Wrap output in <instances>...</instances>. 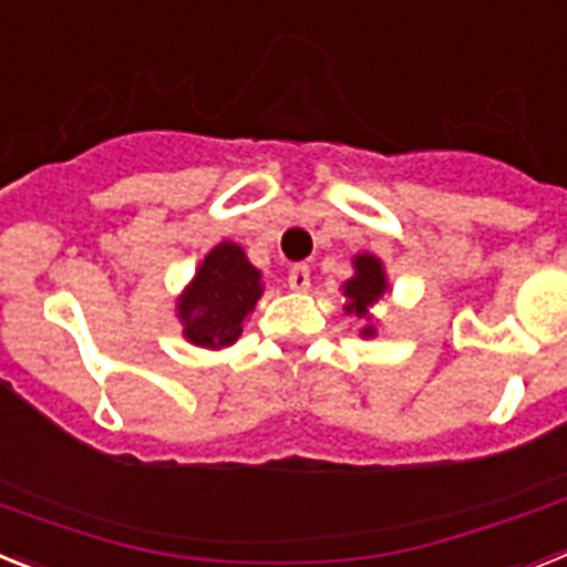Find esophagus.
<instances>
[{
    "label": "esophagus",
    "mask_w": 567,
    "mask_h": 567,
    "mask_svg": "<svg viewBox=\"0 0 567 567\" xmlns=\"http://www.w3.org/2000/svg\"><path fill=\"white\" fill-rule=\"evenodd\" d=\"M288 285L297 293H305V290L311 288V270H308V265H293L288 274Z\"/></svg>",
    "instance_id": "1"
}]
</instances>
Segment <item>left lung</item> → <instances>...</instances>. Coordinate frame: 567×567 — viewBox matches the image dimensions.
Instances as JSON below:
<instances>
[{"instance_id":"1","label":"left lung","mask_w":567,"mask_h":567,"mask_svg":"<svg viewBox=\"0 0 567 567\" xmlns=\"http://www.w3.org/2000/svg\"><path fill=\"white\" fill-rule=\"evenodd\" d=\"M353 262V277L342 282V297H344V313L348 317L365 319V324L359 328V337L373 339L379 333L377 322H373V308L379 305V299H385V293L391 290L388 282L385 265L377 254H357L351 259Z\"/></svg>"}]
</instances>
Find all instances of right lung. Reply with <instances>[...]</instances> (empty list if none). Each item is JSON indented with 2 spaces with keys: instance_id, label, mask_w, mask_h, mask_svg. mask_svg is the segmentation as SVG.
I'll return each instance as SVG.
<instances>
[{
  "instance_id": "right-lung-1",
  "label": "right lung",
  "mask_w": 567,
  "mask_h": 567,
  "mask_svg": "<svg viewBox=\"0 0 567 567\" xmlns=\"http://www.w3.org/2000/svg\"><path fill=\"white\" fill-rule=\"evenodd\" d=\"M262 293V270L250 265L243 245L230 239L214 245L176 297L182 337L205 351L230 348Z\"/></svg>"
}]
</instances>
